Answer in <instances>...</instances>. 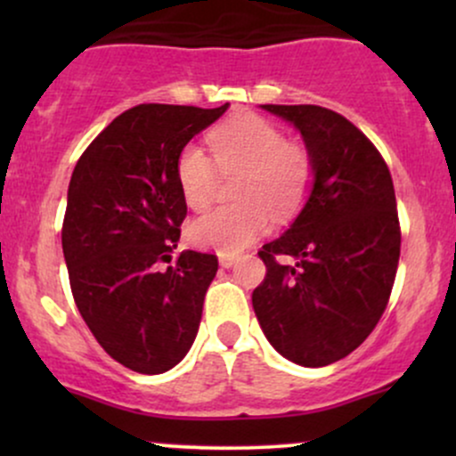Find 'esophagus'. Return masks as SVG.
<instances>
[{
	"mask_svg": "<svg viewBox=\"0 0 456 456\" xmlns=\"http://www.w3.org/2000/svg\"><path fill=\"white\" fill-rule=\"evenodd\" d=\"M218 261H221V265H223V268H232V265L235 264V261H238V257H235V255L221 253V255H218Z\"/></svg>",
	"mask_w": 456,
	"mask_h": 456,
	"instance_id": "esophagus-1",
	"label": "esophagus"
}]
</instances>
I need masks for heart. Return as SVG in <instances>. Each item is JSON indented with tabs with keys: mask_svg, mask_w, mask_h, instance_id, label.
Listing matches in <instances>:
<instances>
[{
	"mask_svg": "<svg viewBox=\"0 0 456 456\" xmlns=\"http://www.w3.org/2000/svg\"><path fill=\"white\" fill-rule=\"evenodd\" d=\"M210 156L197 143H186L175 160V180L191 210L201 212L216 195L218 172L233 174L238 203L203 214L188 235L203 248L238 253L270 229L272 212L291 216L300 210L315 180L313 156L291 143L270 119L242 113L208 133ZM215 162L212 163L211 160Z\"/></svg>",
	"mask_w": 456,
	"mask_h": 456,
	"instance_id": "b5f03b06",
	"label": "heart"
}]
</instances>
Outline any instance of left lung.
<instances>
[{"label": "left lung", "mask_w": 456, "mask_h": 456, "mask_svg": "<svg viewBox=\"0 0 456 456\" xmlns=\"http://www.w3.org/2000/svg\"><path fill=\"white\" fill-rule=\"evenodd\" d=\"M264 109L300 130L315 184L287 233L259 250L268 272L253 308L281 355L326 366L362 345L388 306L401 255L395 184L379 150L341 113L317 104Z\"/></svg>", "instance_id": "1"}]
</instances>
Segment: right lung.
Segmentation results:
<instances>
[{"label":"right lung","mask_w":456,"mask_h":456,"mask_svg":"<svg viewBox=\"0 0 456 456\" xmlns=\"http://www.w3.org/2000/svg\"><path fill=\"white\" fill-rule=\"evenodd\" d=\"M227 107L137 104L72 171L61 224L72 297L104 352L137 373L174 369L197 337L218 259L182 250L171 264L186 218L175 160Z\"/></svg>","instance_id":"1"}]
</instances>
